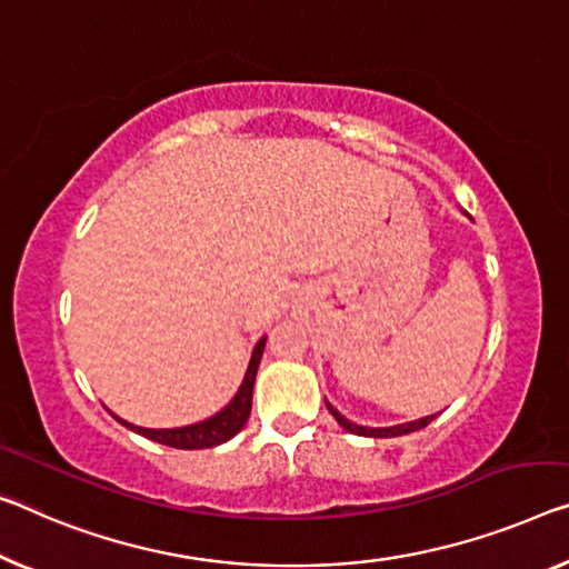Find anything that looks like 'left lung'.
Listing matches in <instances>:
<instances>
[{
    "label": "left lung",
    "mask_w": 569,
    "mask_h": 569,
    "mask_svg": "<svg viewBox=\"0 0 569 569\" xmlns=\"http://www.w3.org/2000/svg\"><path fill=\"white\" fill-rule=\"evenodd\" d=\"M328 405V409H330V415L336 417V422L343 427L346 432H351V435H361V437H399V435H409V432H417V430H422V427H427L432 422V419L437 417V415H430V417H419V419H412V422H401V425H391V427H363V425H356V422H351V419H346L343 415L338 412V409L330 405V401H326Z\"/></svg>",
    "instance_id": "left-lung-1"
}]
</instances>
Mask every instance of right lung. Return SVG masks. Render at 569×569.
<instances>
[{
    "mask_svg": "<svg viewBox=\"0 0 569 569\" xmlns=\"http://www.w3.org/2000/svg\"><path fill=\"white\" fill-rule=\"evenodd\" d=\"M264 346H267V336L259 338L254 351H251L247 373H243L239 391H236L233 399L221 409V412H216L208 419H200V422L186 425V427H170V430H150V427H137L117 415H113V419L124 427H129L132 432H139L142 437H147V440H154V442L168 445V448H178V450H203V448H216V445L229 442L233 435H239L243 430V425H247V419L251 415V395H254V379H257L261 353H264Z\"/></svg>",
    "mask_w": 569,
    "mask_h": 569,
    "instance_id": "1",
    "label": "right lung"
}]
</instances>
